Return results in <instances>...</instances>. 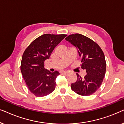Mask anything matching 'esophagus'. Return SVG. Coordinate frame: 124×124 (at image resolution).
<instances>
[{"instance_id":"esophagus-1","label":"esophagus","mask_w":124,"mask_h":124,"mask_svg":"<svg viewBox=\"0 0 124 124\" xmlns=\"http://www.w3.org/2000/svg\"><path fill=\"white\" fill-rule=\"evenodd\" d=\"M62 73H64V74H69V72H68V71H63Z\"/></svg>"}]
</instances>
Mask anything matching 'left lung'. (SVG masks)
I'll return each instance as SVG.
<instances>
[{
  "label": "left lung",
  "mask_w": 124,
  "mask_h": 124,
  "mask_svg": "<svg viewBox=\"0 0 124 124\" xmlns=\"http://www.w3.org/2000/svg\"><path fill=\"white\" fill-rule=\"evenodd\" d=\"M65 40L76 47L82 62L81 68L87 73L84 77L76 73L77 79L71 85V89L79 95H91L101 86L106 74L103 51L95 42L80 34L69 35Z\"/></svg>",
  "instance_id": "1"
}]
</instances>
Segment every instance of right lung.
<instances>
[{"label":"right lung","mask_w":124,"mask_h":124,"mask_svg":"<svg viewBox=\"0 0 124 124\" xmlns=\"http://www.w3.org/2000/svg\"><path fill=\"white\" fill-rule=\"evenodd\" d=\"M67 35L45 34L34 40L23 52L20 66L21 73L28 89L35 96H46L55 89L56 78L60 73L45 69L44 63Z\"/></svg>","instance_id":"right-lung-1"}]
</instances>
